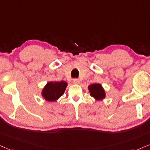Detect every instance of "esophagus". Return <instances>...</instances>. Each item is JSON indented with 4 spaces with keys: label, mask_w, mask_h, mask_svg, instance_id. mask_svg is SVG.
Here are the masks:
<instances>
[{
    "label": "esophagus",
    "mask_w": 150,
    "mask_h": 150,
    "mask_svg": "<svg viewBox=\"0 0 150 150\" xmlns=\"http://www.w3.org/2000/svg\"><path fill=\"white\" fill-rule=\"evenodd\" d=\"M73 83L74 84H79L80 83V81H79L78 79H73Z\"/></svg>",
    "instance_id": "34e87169"
}]
</instances>
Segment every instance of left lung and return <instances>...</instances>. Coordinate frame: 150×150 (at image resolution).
I'll use <instances>...</instances> for the list:
<instances>
[{"label": "left lung", "instance_id": "left-lung-1", "mask_svg": "<svg viewBox=\"0 0 150 150\" xmlns=\"http://www.w3.org/2000/svg\"><path fill=\"white\" fill-rule=\"evenodd\" d=\"M90 95L94 97L96 100H102L106 97V92L103 87L99 83L91 84L88 86Z\"/></svg>", "mask_w": 150, "mask_h": 150}]
</instances>
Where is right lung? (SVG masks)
Here are the masks:
<instances>
[{"instance_id": "right-lung-1", "label": "right lung", "mask_w": 150, "mask_h": 150, "mask_svg": "<svg viewBox=\"0 0 150 150\" xmlns=\"http://www.w3.org/2000/svg\"><path fill=\"white\" fill-rule=\"evenodd\" d=\"M67 86L65 81L60 82H48L42 91V95L45 100L55 101L64 94Z\"/></svg>"}]
</instances>
